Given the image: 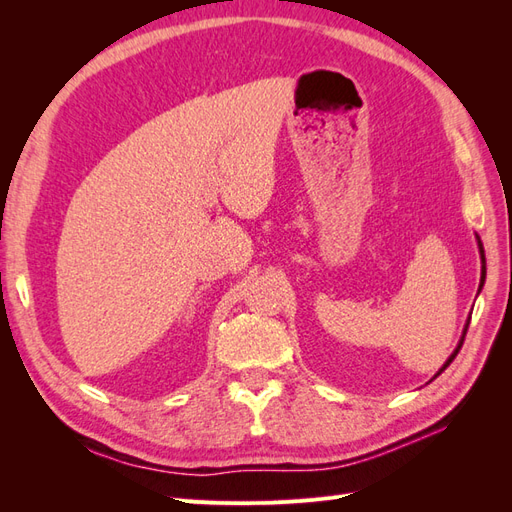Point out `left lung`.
Instances as JSON below:
<instances>
[{
  "instance_id": "obj_1",
  "label": "left lung",
  "mask_w": 512,
  "mask_h": 512,
  "mask_svg": "<svg viewBox=\"0 0 512 512\" xmlns=\"http://www.w3.org/2000/svg\"><path fill=\"white\" fill-rule=\"evenodd\" d=\"M478 250H480V260H483V271H480V284H478V290L480 288H483V284H485V275H487V269H485V250H483V243H480L478 241ZM468 324L470 322H466V329H463V335H461V339H459V344H457V348L453 350V354L451 356H448V359H446V363L442 365V369L438 371V374L436 376H433V378H438L440 374H442V371L448 367V365H451L453 363V359H455V356L459 354V350H461V346H463V337H466V331H468Z\"/></svg>"
}]
</instances>
